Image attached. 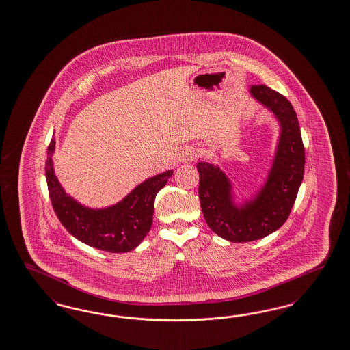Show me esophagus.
<instances>
[{
	"label": "esophagus",
	"mask_w": 350,
	"mask_h": 350,
	"mask_svg": "<svg viewBox=\"0 0 350 350\" xmlns=\"http://www.w3.org/2000/svg\"><path fill=\"white\" fill-rule=\"evenodd\" d=\"M196 156H198V150H196V147L187 146V147H185V148L182 150L181 157H180V159H181L182 163L189 164V163H191V161L196 159Z\"/></svg>",
	"instance_id": "34e87169"
}]
</instances>
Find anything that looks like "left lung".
<instances>
[{
	"instance_id": "obj_1",
	"label": "left lung",
	"mask_w": 350,
	"mask_h": 350,
	"mask_svg": "<svg viewBox=\"0 0 350 350\" xmlns=\"http://www.w3.org/2000/svg\"><path fill=\"white\" fill-rule=\"evenodd\" d=\"M250 95L279 121L272 167L262 189L243 203L234 202L233 186L221 169L199 161V199L211 229L230 242H250L276 232L292 211L305 172V148L292 104L267 85H252Z\"/></svg>"
}]
</instances>
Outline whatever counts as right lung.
<instances>
[{
  "label": "right lung",
  "mask_w": 350,
  "mask_h": 350,
  "mask_svg": "<svg viewBox=\"0 0 350 350\" xmlns=\"http://www.w3.org/2000/svg\"><path fill=\"white\" fill-rule=\"evenodd\" d=\"M55 139L48 146L45 177L58 220L71 236L98 250L127 252L134 250L151 229L156 194L167 185L173 170L163 172L139 183L118 203L105 208H90L66 194L58 182L52 154Z\"/></svg>",
  "instance_id": "right-lung-1"
}]
</instances>
